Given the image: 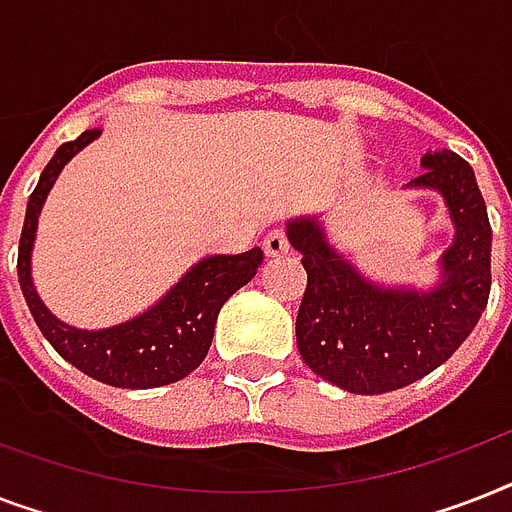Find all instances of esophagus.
<instances>
[{
    "instance_id": "obj_1",
    "label": "esophagus",
    "mask_w": 512,
    "mask_h": 512,
    "mask_svg": "<svg viewBox=\"0 0 512 512\" xmlns=\"http://www.w3.org/2000/svg\"><path fill=\"white\" fill-rule=\"evenodd\" d=\"M263 249H265V255L268 257H281V255H287L289 252V241L287 236H284V231H271L268 236H265L263 241Z\"/></svg>"
}]
</instances>
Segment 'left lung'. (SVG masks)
<instances>
[{
	"label": "left lung",
	"instance_id": "left-lung-1",
	"mask_svg": "<svg viewBox=\"0 0 512 512\" xmlns=\"http://www.w3.org/2000/svg\"><path fill=\"white\" fill-rule=\"evenodd\" d=\"M404 188L436 191L454 239L428 287L382 284L329 244L319 215L287 220L289 244L308 273L297 348L337 388L377 396L412 385L444 364L481 319L492 289V225L470 164L454 151H428Z\"/></svg>",
	"mask_w": 512,
	"mask_h": 512
}]
</instances>
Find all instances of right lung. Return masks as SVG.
<instances>
[{"label": "right lung", "mask_w": 512, "mask_h": 512, "mask_svg": "<svg viewBox=\"0 0 512 512\" xmlns=\"http://www.w3.org/2000/svg\"><path fill=\"white\" fill-rule=\"evenodd\" d=\"M100 132L103 130H87L71 143H63L39 175L34 193L28 196L20 233L18 281L36 327L68 364L114 388H162L188 377L204 361L215 335L217 313L236 289L255 279L257 268L263 265V249L201 257L154 305L114 327L79 329L60 321L42 303L31 276L36 228L44 201L63 167L92 140H98Z\"/></svg>", "instance_id": "1"}]
</instances>
